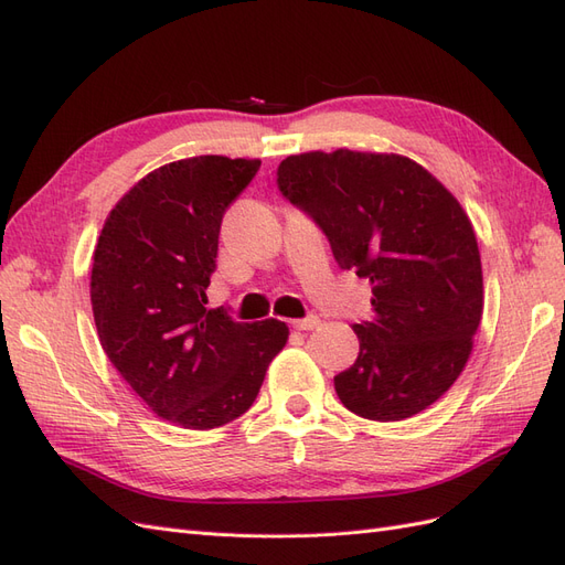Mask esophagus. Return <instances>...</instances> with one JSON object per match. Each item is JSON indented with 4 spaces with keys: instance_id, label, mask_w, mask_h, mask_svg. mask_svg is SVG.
Listing matches in <instances>:
<instances>
[{
    "instance_id": "34e87169",
    "label": "esophagus",
    "mask_w": 565,
    "mask_h": 565,
    "mask_svg": "<svg viewBox=\"0 0 565 565\" xmlns=\"http://www.w3.org/2000/svg\"><path fill=\"white\" fill-rule=\"evenodd\" d=\"M297 330H316L318 324H320V318L318 316H306V318H301V320H295L292 322Z\"/></svg>"
}]
</instances>
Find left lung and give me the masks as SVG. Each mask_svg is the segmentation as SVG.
I'll return each instance as SVG.
<instances>
[{"mask_svg":"<svg viewBox=\"0 0 565 565\" xmlns=\"http://www.w3.org/2000/svg\"><path fill=\"white\" fill-rule=\"evenodd\" d=\"M278 188L313 216L337 264L372 285V318L353 324L361 353L334 377L339 401L372 422L422 413L465 370L483 316L467 212L431 172L396 152L289 156Z\"/></svg>","mask_w":565,"mask_h":565,"instance_id":"left-lung-1","label":"left lung"}]
</instances>
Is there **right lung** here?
<instances>
[{
    "label": "right lung",
    "instance_id": "add662e5",
    "mask_svg": "<svg viewBox=\"0 0 565 565\" xmlns=\"http://www.w3.org/2000/svg\"><path fill=\"white\" fill-rule=\"evenodd\" d=\"M262 160L200 156L146 174L117 200L92 264L100 347L164 422L207 431L245 415L289 337L282 320L207 309L218 228Z\"/></svg>",
    "mask_w": 565,
    "mask_h": 565
}]
</instances>
